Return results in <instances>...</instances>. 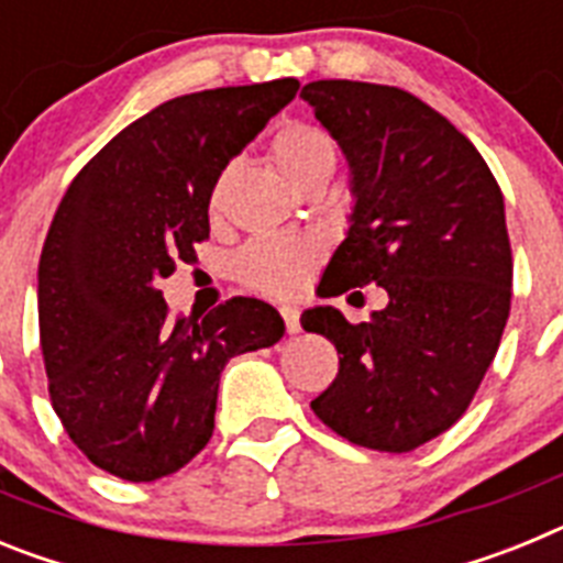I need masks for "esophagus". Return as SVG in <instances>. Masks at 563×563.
<instances>
[{"label": "esophagus", "mask_w": 563, "mask_h": 563, "mask_svg": "<svg viewBox=\"0 0 563 563\" xmlns=\"http://www.w3.org/2000/svg\"><path fill=\"white\" fill-rule=\"evenodd\" d=\"M282 318H285V327H287V332H290V335H296L298 330H301V324H298V310L296 307H282Z\"/></svg>", "instance_id": "1"}]
</instances>
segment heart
Returning <instances> with one entry per match:
<instances>
[{
    "mask_svg": "<svg viewBox=\"0 0 563 563\" xmlns=\"http://www.w3.org/2000/svg\"><path fill=\"white\" fill-rule=\"evenodd\" d=\"M271 161L287 186H298L310 174L332 172L335 146L330 134L310 123H285L273 134ZM222 197V183L213 186L211 202ZM321 258V242L312 236H267L253 239L236 253V276L247 287L267 296H296L305 290Z\"/></svg>",
    "mask_w": 563,
    "mask_h": 563,
    "instance_id": "obj_1",
    "label": "heart"
}]
</instances>
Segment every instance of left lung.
Listing matches in <instances>:
<instances>
[{"label":"left lung","instance_id":"1","mask_svg":"<svg viewBox=\"0 0 563 563\" xmlns=\"http://www.w3.org/2000/svg\"><path fill=\"white\" fill-rule=\"evenodd\" d=\"M301 98L350 166V228L318 296L369 282L389 296L361 324L305 310L301 327L338 350L312 411L363 449L415 451L465 415L499 350L514 285L505 200L474 143L406 89L312 81Z\"/></svg>","mask_w":563,"mask_h":563}]
</instances>
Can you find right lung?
<instances>
[{"label":"right lung","mask_w":563,"mask_h":563,"mask_svg":"<svg viewBox=\"0 0 563 563\" xmlns=\"http://www.w3.org/2000/svg\"><path fill=\"white\" fill-rule=\"evenodd\" d=\"M296 92L278 78L161 103L64 194L38 258V335L53 409L107 474L180 471L211 440L225 363L285 335L271 305L242 296L172 321L161 278L197 262L220 174Z\"/></svg>","instance_id":"1"}]
</instances>
